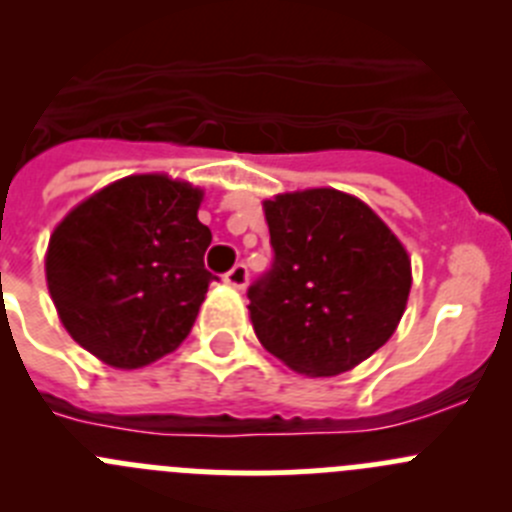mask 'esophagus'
I'll return each instance as SVG.
<instances>
[{
  "instance_id": "obj_1",
  "label": "esophagus",
  "mask_w": 512,
  "mask_h": 512,
  "mask_svg": "<svg viewBox=\"0 0 512 512\" xmlns=\"http://www.w3.org/2000/svg\"><path fill=\"white\" fill-rule=\"evenodd\" d=\"M247 280H250V272H247V265H242V262H240V265H234L232 270L224 275V283L232 285V288H237V290L245 288Z\"/></svg>"
}]
</instances>
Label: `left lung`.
Listing matches in <instances>:
<instances>
[{
    "label": "left lung",
    "mask_w": 512,
    "mask_h": 512,
    "mask_svg": "<svg viewBox=\"0 0 512 512\" xmlns=\"http://www.w3.org/2000/svg\"><path fill=\"white\" fill-rule=\"evenodd\" d=\"M272 267L250 285L262 346L305 376L351 371L399 326L412 260L369 204L336 189L267 199Z\"/></svg>",
    "instance_id": "left-lung-1"
}]
</instances>
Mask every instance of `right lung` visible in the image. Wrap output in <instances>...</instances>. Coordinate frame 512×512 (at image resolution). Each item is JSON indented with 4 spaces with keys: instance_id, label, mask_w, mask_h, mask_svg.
Returning a JSON list of instances; mask_svg holds the SVG:
<instances>
[{
    "instance_id": "1",
    "label": "right lung",
    "mask_w": 512,
    "mask_h": 512,
    "mask_svg": "<svg viewBox=\"0 0 512 512\" xmlns=\"http://www.w3.org/2000/svg\"><path fill=\"white\" fill-rule=\"evenodd\" d=\"M202 189L164 174L113 181L73 209L50 237L47 288L70 336L116 369L176 351L212 280L199 222Z\"/></svg>"
}]
</instances>
